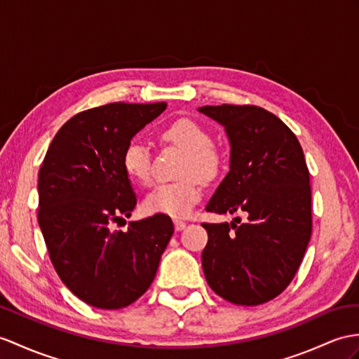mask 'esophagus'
Returning a JSON list of instances; mask_svg holds the SVG:
<instances>
[{
	"label": "esophagus",
	"mask_w": 359,
	"mask_h": 359,
	"mask_svg": "<svg viewBox=\"0 0 359 359\" xmlns=\"http://www.w3.org/2000/svg\"><path fill=\"white\" fill-rule=\"evenodd\" d=\"M173 224H175V230H178V231L184 230V229H186V225H187L184 221H180V219H175V221H173Z\"/></svg>",
	"instance_id": "obj_1"
}]
</instances>
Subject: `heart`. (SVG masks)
Listing matches in <instances>:
<instances>
[{"label":"heart","instance_id":"b5f03b06","mask_svg":"<svg viewBox=\"0 0 359 359\" xmlns=\"http://www.w3.org/2000/svg\"><path fill=\"white\" fill-rule=\"evenodd\" d=\"M160 140L164 144L178 147L184 152L180 164V177L175 182L156 186L146 196L144 207L151 213H163L173 217L187 216L203 196L199 180L210 181L216 178L222 168V154L212 143L208 130L190 118H178L160 130ZM151 152L140 142L126 144L121 155V165L130 180L140 184H149Z\"/></svg>","mask_w":359,"mask_h":359}]
</instances>
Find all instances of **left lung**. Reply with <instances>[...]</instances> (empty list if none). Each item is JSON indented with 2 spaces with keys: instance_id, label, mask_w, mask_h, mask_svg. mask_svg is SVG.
Returning <instances> with one entry per match:
<instances>
[{
  "instance_id": "8db88e82",
  "label": "left lung",
  "mask_w": 359,
  "mask_h": 359,
  "mask_svg": "<svg viewBox=\"0 0 359 359\" xmlns=\"http://www.w3.org/2000/svg\"><path fill=\"white\" fill-rule=\"evenodd\" d=\"M225 128L230 172L207 212L248 216L203 224L208 242L203 269L208 286L234 304L273 300L291 283L312 233L309 170L292 130L255 104L201 107Z\"/></svg>"
}]
</instances>
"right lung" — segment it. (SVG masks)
Listing matches in <instances>:
<instances>
[{
  "label": "right lung",
  "mask_w": 359,
  "mask_h": 359,
  "mask_svg": "<svg viewBox=\"0 0 359 359\" xmlns=\"http://www.w3.org/2000/svg\"><path fill=\"white\" fill-rule=\"evenodd\" d=\"M168 103H109L79 112L57 130L38 180V222L60 280L86 304L120 309L154 282L173 234L156 213L114 230L137 205L121 165L130 140Z\"/></svg>",
  "instance_id": "right-lung-1"
}]
</instances>
